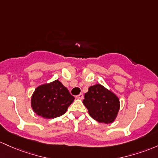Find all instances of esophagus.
<instances>
[{"label": "esophagus", "instance_id": "obj_1", "mask_svg": "<svg viewBox=\"0 0 158 158\" xmlns=\"http://www.w3.org/2000/svg\"><path fill=\"white\" fill-rule=\"evenodd\" d=\"M76 98H77V99H83L84 98V95H83L82 93H81V94H79L78 95H77V96H76Z\"/></svg>", "mask_w": 158, "mask_h": 158}]
</instances>
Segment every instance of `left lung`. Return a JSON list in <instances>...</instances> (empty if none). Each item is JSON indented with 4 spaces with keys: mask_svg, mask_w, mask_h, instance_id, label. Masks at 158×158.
I'll return each instance as SVG.
<instances>
[{
    "mask_svg": "<svg viewBox=\"0 0 158 158\" xmlns=\"http://www.w3.org/2000/svg\"><path fill=\"white\" fill-rule=\"evenodd\" d=\"M83 103L92 118L105 124L115 121L120 107L118 97L101 84H95L89 88L84 95Z\"/></svg>",
    "mask_w": 158,
    "mask_h": 158,
    "instance_id": "8db88e82",
    "label": "left lung"
}]
</instances>
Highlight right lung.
Segmentation results:
<instances>
[{"label":"right lung","mask_w":158,"mask_h":158,"mask_svg":"<svg viewBox=\"0 0 158 158\" xmlns=\"http://www.w3.org/2000/svg\"><path fill=\"white\" fill-rule=\"evenodd\" d=\"M74 98L58 80L39 86L33 92L31 107L38 116L54 118L66 112Z\"/></svg>","instance_id":"add662e5"}]
</instances>
